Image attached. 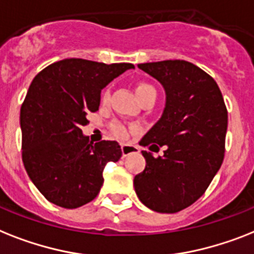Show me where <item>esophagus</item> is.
Instances as JSON below:
<instances>
[{
    "label": "esophagus",
    "instance_id": "obj_1",
    "mask_svg": "<svg viewBox=\"0 0 254 254\" xmlns=\"http://www.w3.org/2000/svg\"><path fill=\"white\" fill-rule=\"evenodd\" d=\"M121 152H123V156L125 158V156L130 155V154L138 152V147L133 145H121Z\"/></svg>",
    "mask_w": 254,
    "mask_h": 254
}]
</instances>
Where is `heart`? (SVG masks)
<instances>
[{
    "mask_svg": "<svg viewBox=\"0 0 254 254\" xmlns=\"http://www.w3.org/2000/svg\"><path fill=\"white\" fill-rule=\"evenodd\" d=\"M134 91H135V95H137L141 103L147 98H156L155 88L152 87L150 83H147V82H143V80L135 83V86H134ZM108 102H109V91L108 90H104V91L102 92V103L106 104V103ZM112 131L117 138H121V139H125V138L127 137V134H129L127 127H124V125H121V124H115V125L112 127Z\"/></svg>",
    "mask_w": 254,
    "mask_h": 254,
    "instance_id": "heart-1",
    "label": "heart"
}]
</instances>
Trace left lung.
<instances>
[{
    "label": "left lung",
    "mask_w": 254,
    "mask_h": 254,
    "mask_svg": "<svg viewBox=\"0 0 254 254\" xmlns=\"http://www.w3.org/2000/svg\"><path fill=\"white\" fill-rule=\"evenodd\" d=\"M162 83L166 107L139 145L146 167L134 177L139 201L158 213L172 214L194 203L219 171L224 158L227 108L213 77L184 60L139 64Z\"/></svg>",
    "instance_id": "8db88e82"
}]
</instances>
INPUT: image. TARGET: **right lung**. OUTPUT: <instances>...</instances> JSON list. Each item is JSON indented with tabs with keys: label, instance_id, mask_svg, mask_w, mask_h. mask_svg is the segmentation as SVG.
<instances>
[{
	"label": "right lung",
	"instance_id": "obj_1",
	"mask_svg": "<svg viewBox=\"0 0 254 254\" xmlns=\"http://www.w3.org/2000/svg\"><path fill=\"white\" fill-rule=\"evenodd\" d=\"M133 64L65 59L31 82L22 108V160L27 175L49 202L77 209L96 197L108 162L120 159L116 141L92 143L82 134L96 112L100 92Z\"/></svg>",
	"mask_w": 254,
	"mask_h": 254
}]
</instances>
